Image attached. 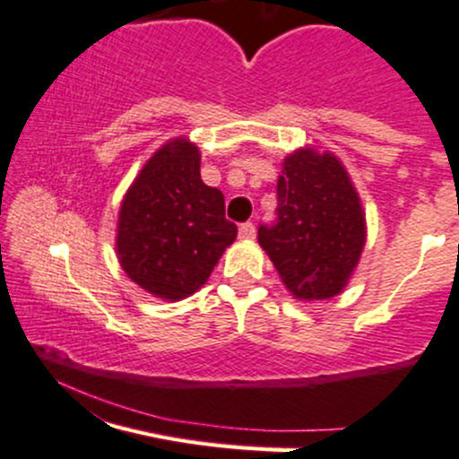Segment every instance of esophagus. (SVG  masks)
<instances>
[{
	"label": "esophagus",
	"mask_w": 459,
	"mask_h": 459,
	"mask_svg": "<svg viewBox=\"0 0 459 459\" xmlns=\"http://www.w3.org/2000/svg\"><path fill=\"white\" fill-rule=\"evenodd\" d=\"M238 236L243 240H249V238H254V236H256V228H254V223H243L238 228Z\"/></svg>",
	"instance_id": "esophagus-1"
}]
</instances>
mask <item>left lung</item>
Wrapping results in <instances>:
<instances>
[{"label": "left lung", "instance_id": "1", "mask_svg": "<svg viewBox=\"0 0 459 459\" xmlns=\"http://www.w3.org/2000/svg\"><path fill=\"white\" fill-rule=\"evenodd\" d=\"M276 195V221L258 228V243L296 299H333L367 240L365 212L347 169L332 152L300 148L282 160Z\"/></svg>", "mask_w": 459, "mask_h": 459}]
</instances>
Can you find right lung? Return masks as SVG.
I'll return each mask as SVG.
<instances>
[{"mask_svg": "<svg viewBox=\"0 0 459 459\" xmlns=\"http://www.w3.org/2000/svg\"><path fill=\"white\" fill-rule=\"evenodd\" d=\"M234 238L223 192L201 181V152L187 139L159 148L121 203L119 263L157 299L181 300L201 290Z\"/></svg>", "mask_w": 459, "mask_h": 459, "instance_id": "obj_1", "label": "right lung"}]
</instances>
